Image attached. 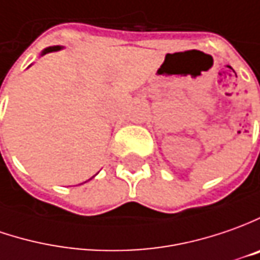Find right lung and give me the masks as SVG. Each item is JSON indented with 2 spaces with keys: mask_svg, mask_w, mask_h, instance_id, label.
Returning <instances> with one entry per match:
<instances>
[{
  "mask_svg": "<svg viewBox=\"0 0 260 260\" xmlns=\"http://www.w3.org/2000/svg\"><path fill=\"white\" fill-rule=\"evenodd\" d=\"M63 49L61 46H53V47H47V49L43 50V53H41V56H44V54H47V53H51V51H57V50Z\"/></svg>",
  "mask_w": 260,
  "mask_h": 260,
  "instance_id": "1",
  "label": "right lung"
}]
</instances>
